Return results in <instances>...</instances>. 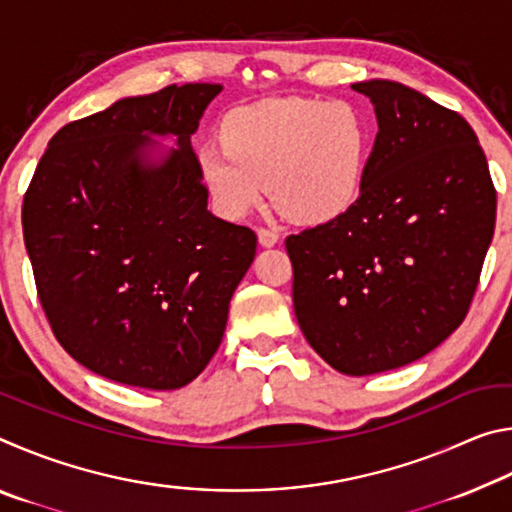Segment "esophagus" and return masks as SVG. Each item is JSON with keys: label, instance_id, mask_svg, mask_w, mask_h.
Returning a JSON list of instances; mask_svg holds the SVG:
<instances>
[{"label": "esophagus", "instance_id": "34e87169", "mask_svg": "<svg viewBox=\"0 0 512 512\" xmlns=\"http://www.w3.org/2000/svg\"><path fill=\"white\" fill-rule=\"evenodd\" d=\"M257 237H259V244L266 248H271L277 244V241H280V235H277L273 228H264V225L257 230Z\"/></svg>", "mask_w": 512, "mask_h": 512}]
</instances>
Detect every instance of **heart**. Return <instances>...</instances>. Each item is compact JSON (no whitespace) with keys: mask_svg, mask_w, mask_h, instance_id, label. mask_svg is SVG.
<instances>
[{"mask_svg":"<svg viewBox=\"0 0 512 512\" xmlns=\"http://www.w3.org/2000/svg\"><path fill=\"white\" fill-rule=\"evenodd\" d=\"M223 142L198 153L205 185L228 216L264 201L300 223H320L357 201L370 124L348 101L268 99L230 112Z\"/></svg>","mask_w":512,"mask_h":512,"instance_id":"heart-1","label":"heart"}]
</instances>
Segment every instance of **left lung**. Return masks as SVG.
Listing matches in <instances>:
<instances>
[{
  "label": "left lung",
  "instance_id": "left-lung-1",
  "mask_svg": "<svg viewBox=\"0 0 512 512\" xmlns=\"http://www.w3.org/2000/svg\"><path fill=\"white\" fill-rule=\"evenodd\" d=\"M379 133L348 210L289 235L293 309L343 375L402 368L463 323L495 235L497 192L472 126L402 83H354Z\"/></svg>",
  "mask_w": 512,
  "mask_h": 512
}]
</instances>
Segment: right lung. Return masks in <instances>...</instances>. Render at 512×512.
<instances>
[{
	"label": "right lung",
	"instance_id": "1",
	"mask_svg": "<svg viewBox=\"0 0 512 512\" xmlns=\"http://www.w3.org/2000/svg\"><path fill=\"white\" fill-rule=\"evenodd\" d=\"M216 83L128 97L51 137L24 194V244L58 343L97 375L173 391L221 345L257 235L207 210L192 149ZM149 134L179 146L160 163Z\"/></svg>",
	"mask_w": 512,
	"mask_h": 512
}]
</instances>
